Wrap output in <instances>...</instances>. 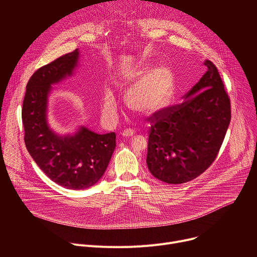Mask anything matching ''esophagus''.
Returning a JSON list of instances; mask_svg holds the SVG:
<instances>
[{
    "label": "esophagus",
    "mask_w": 257,
    "mask_h": 257,
    "mask_svg": "<svg viewBox=\"0 0 257 257\" xmlns=\"http://www.w3.org/2000/svg\"><path fill=\"white\" fill-rule=\"evenodd\" d=\"M135 134V131L132 130V129H125L123 132H122V135L124 137H130V136H133Z\"/></svg>",
    "instance_id": "1"
}]
</instances>
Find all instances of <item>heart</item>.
Returning <instances> with one entry per match:
<instances>
[{
    "instance_id": "heart-1",
    "label": "heart",
    "mask_w": 257,
    "mask_h": 257,
    "mask_svg": "<svg viewBox=\"0 0 257 257\" xmlns=\"http://www.w3.org/2000/svg\"><path fill=\"white\" fill-rule=\"evenodd\" d=\"M174 89V76L167 66L148 68L137 73L135 85L129 90L126 100L131 109L141 115H153L162 109L171 98ZM104 111L113 115L117 109L114 96L108 93L104 99Z\"/></svg>"
}]
</instances>
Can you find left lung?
I'll return each instance as SVG.
<instances>
[{"label": "left lung", "instance_id": "8db88e82", "mask_svg": "<svg viewBox=\"0 0 257 257\" xmlns=\"http://www.w3.org/2000/svg\"><path fill=\"white\" fill-rule=\"evenodd\" d=\"M207 71L181 103L163 107L148 120L146 164L169 184L189 182L214 162L230 121L231 101L218 70L205 61Z\"/></svg>", "mask_w": 257, "mask_h": 257}]
</instances>
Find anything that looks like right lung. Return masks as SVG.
Returning <instances> with one entry per match:
<instances>
[{"mask_svg":"<svg viewBox=\"0 0 257 257\" xmlns=\"http://www.w3.org/2000/svg\"><path fill=\"white\" fill-rule=\"evenodd\" d=\"M78 50L36 70L26 85L22 123L26 149L40 169L67 189H85L101 178L116 148L115 132L96 134L87 128L73 136H58L48 123L52 85L72 75Z\"/></svg>","mask_w":257,"mask_h":257,"instance_id":"obj_1","label":"right lung"}]
</instances>
